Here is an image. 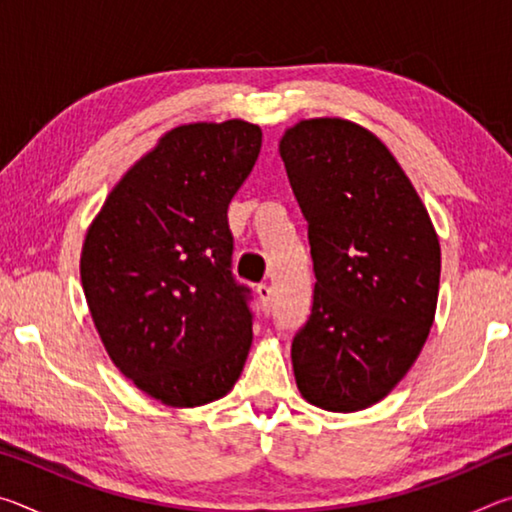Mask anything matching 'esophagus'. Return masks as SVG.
Returning <instances> with one entry per match:
<instances>
[{"instance_id": "34e87169", "label": "esophagus", "mask_w": 512, "mask_h": 512, "mask_svg": "<svg viewBox=\"0 0 512 512\" xmlns=\"http://www.w3.org/2000/svg\"><path fill=\"white\" fill-rule=\"evenodd\" d=\"M257 298H259V305H262V309L268 311V309H271V302H273V289L268 287V284H259Z\"/></svg>"}]
</instances>
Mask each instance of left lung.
I'll return each instance as SVG.
<instances>
[{
	"instance_id": "left-lung-1",
	"label": "left lung",
	"mask_w": 512,
	"mask_h": 512,
	"mask_svg": "<svg viewBox=\"0 0 512 512\" xmlns=\"http://www.w3.org/2000/svg\"><path fill=\"white\" fill-rule=\"evenodd\" d=\"M280 158L316 273L311 316L291 345L298 391L318 409L363 411L400 384L429 336L436 228L388 146L350 119H300Z\"/></svg>"
}]
</instances>
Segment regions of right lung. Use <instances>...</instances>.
<instances>
[{"instance_id":"1","label":"right lung","mask_w":512,"mask_h":512,"mask_svg":"<svg viewBox=\"0 0 512 512\" xmlns=\"http://www.w3.org/2000/svg\"><path fill=\"white\" fill-rule=\"evenodd\" d=\"M262 128L194 121L164 133L85 232L81 284L110 361L173 409L221 400L244 370L253 318L230 271L228 205Z\"/></svg>"}]
</instances>
